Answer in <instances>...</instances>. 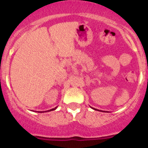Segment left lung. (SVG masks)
Instances as JSON below:
<instances>
[{
	"mask_svg": "<svg viewBox=\"0 0 148 148\" xmlns=\"http://www.w3.org/2000/svg\"><path fill=\"white\" fill-rule=\"evenodd\" d=\"M95 110H97V109H95Z\"/></svg>",
	"mask_w": 148,
	"mask_h": 148,
	"instance_id": "obj_1",
	"label": "left lung"
}]
</instances>
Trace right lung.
<instances>
[{
	"label": "right lung",
	"mask_w": 148,
	"mask_h": 148,
	"mask_svg": "<svg viewBox=\"0 0 148 148\" xmlns=\"http://www.w3.org/2000/svg\"><path fill=\"white\" fill-rule=\"evenodd\" d=\"M56 108H57V107H55V108H52V109H51V110H49V111H54V110H56ZM47 111H45V112H47ZM38 113H39V112H38ZM40 113H45V111H44V112H40Z\"/></svg>",
	"instance_id": "add662e5"
}]
</instances>
